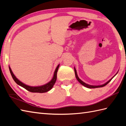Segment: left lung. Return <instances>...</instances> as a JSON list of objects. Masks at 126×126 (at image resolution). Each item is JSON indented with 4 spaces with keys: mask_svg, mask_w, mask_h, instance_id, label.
I'll return each mask as SVG.
<instances>
[{
    "mask_svg": "<svg viewBox=\"0 0 126 126\" xmlns=\"http://www.w3.org/2000/svg\"><path fill=\"white\" fill-rule=\"evenodd\" d=\"M74 70H75V76H76V79H77V81H78L80 83H81L82 85H84V87H87V88H100V87H104V86H105V85H106L108 83L110 82L111 80L113 79V78L112 79H111L110 80H109V81H108L107 82H106L105 84H102V85H97V86H96V85H89V84H86L85 83H84V82H83L82 81H81V79H80L79 78V77H78V76H77V73H76V70L75 69V68H74Z\"/></svg>",
    "mask_w": 126,
    "mask_h": 126,
    "instance_id": "8db88e82",
    "label": "left lung"
}]
</instances>
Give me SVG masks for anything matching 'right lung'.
<instances>
[{"instance_id":"1","label":"right lung","mask_w":126,"mask_h":126,"mask_svg":"<svg viewBox=\"0 0 126 126\" xmlns=\"http://www.w3.org/2000/svg\"><path fill=\"white\" fill-rule=\"evenodd\" d=\"M59 66L60 65H58L57 68H56V70L55 71L54 73V75H53V79H52L51 81L49 82L48 83L45 84L44 85H42V86H40V87H30V86H28L27 85H25L24 83H23L22 82H21L20 81L16 78V76L14 75V74H13L12 71L10 67H9L10 69V73L11 74V76L12 77V78L13 80L15 81V82L18 84L20 86L23 87L24 88H25V89L28 90L29 92H32V93H43L47 92L48 91L50 90V89H52V88L53 87V85L55 84V82L56 81V79H57V73L58 71V69L59 68Z\"/></svg>"}]
</instances>
